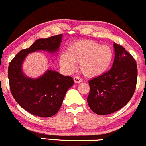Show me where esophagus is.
Here are the masks:
<instances>
[{
	"label": "esophagus",
	"instance_id": "esophagus-1",
	"mask_svg": "<svg viewBox=\"0 0 146 146\" xmlns=\"http://www.w3.org/2000/svg\"><path fill=\"white\" fill-rule=\"evenodd\" d=\"M73 80H74V82L75 84H78V83H80L82 82V79L80 78H79V77H75L74 78H73Z\"/></svg>",
	"mask_w": 146,
	"mask_h": 146
}]
</instances>
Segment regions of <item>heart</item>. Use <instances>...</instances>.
Listing matches in <instances>:
<instances>
[{
    "label": "heart",
    "instance_id": "1",
    "mask_svg": "<svg viewBox=\"0 0 146 146\" xmlns=\"http://www.w3.org/2000/svg\"><path fill=\"white\" fill-rule=\"evenodd\" d=\"M113 51L108 45H100L91 40H78L71 43L66 53L60 56L61 68L66 73L75 70V62H79L80 71L89 78L100 76L104 73L113 62Z\"/></svg>",
    "mask_w": 146,
    "mask_h": 146
}]
</instances>
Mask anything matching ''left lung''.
<instances>
[{"instance_id":"8db88e82","label":"left lung","mask_w":146,"mask_h":146,"mask_svg":"<svg viewBox=\"0 0 146 146\" xmlns=\"http://www.w3.org/2000/svg\"><path fill=\"white\" fill-rule=\"evenodd\" d=\"M113 45L115 59L112 68L88 82L87 102L98 115H108L121 109L130 101L136 88V62L123 46L116 43Z\"/></svg>"}]
</instances>
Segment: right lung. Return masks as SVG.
<instances>
[{"instance_id":"1","label":"right lung","mask_w":146,"mask_h":146,"mask_svg":"<svg viewBox=\"0 0 146 146\" xmlns=\"http://www.w3.org/2000/svg\"><path fill=\"white\" fill-rule=\"evenodd\" d=\"M62 36L60 34L37 40L29 48L21 50L9 63L8 78L11 94L23 109L36 116L50 117L56 115L66 91L74 82L71 77L53 70H47L37 78H29L23 71V62L33 52L44 51L56 54Z\"/></svg>"}]
</instances>
